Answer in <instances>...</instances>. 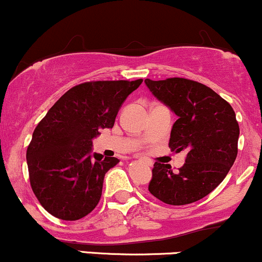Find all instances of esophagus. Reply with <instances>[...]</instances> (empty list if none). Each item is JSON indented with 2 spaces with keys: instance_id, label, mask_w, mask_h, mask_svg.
I'll return each instance as SVG.
<instances>
[{
  "instance_id": "obj_1",
  "label": "esophagus",
  "mask_w": 262,
  "mask_h": 262,
  "mask_svg": "<svg viewBox=\"0 0 262 262\" xmlns=\"http://www.w3.org/2000/svg\"><path fill=\"white\" fill-rule=\"evenodd\" d=\"M136 158V159H142V157H139V155H137V157H134ZM149 164H151V163H149Z\"/></svg>"
}]
</instances>
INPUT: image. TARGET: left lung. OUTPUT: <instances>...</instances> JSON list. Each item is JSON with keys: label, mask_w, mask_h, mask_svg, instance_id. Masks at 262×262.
Segmentation results:
<instances>
[{"label": "left lung", "mask_w": 262, "mask_h": 262, "mask_svg": "<svg viewBox=\"0 0 262 262\" xmlns=\"http://www.w3.org/2000/svg\"><path fill=\"white\" fill-rule=\"evenodd\" d=\"M146 87L178 116L169 146L186 150L182 168L154 163L149 191L169 205L203 199L225 179L237 155L240 128L231 105L211 88L186 78L151 80Z\"/></svg>", "instance_id": "8db88e82"}]
</instances>
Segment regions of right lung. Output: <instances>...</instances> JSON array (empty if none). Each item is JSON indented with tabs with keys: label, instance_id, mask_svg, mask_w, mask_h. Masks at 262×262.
Returning <instances> with one entry per match:
<instances>
[{
	"label": "right lung",
	"instance_id": "obj_1",
	"mask_svg": "<svg viewBox=\"0 0 262 262\" xmlns=\"http://www.w3.org/2000/svg\"><path fill=\"white\" fill-rule=\"evenodd\" d=\"M137 80H96L76 85L57 100L33 132L27 148L31 188L43 208L62 220L88 215L102 196L104 175L117 158L92 155V139L113 128Z\"/></svg>",
	"mask_w": 262,
	"mask_h": 262
}]
</instances>
